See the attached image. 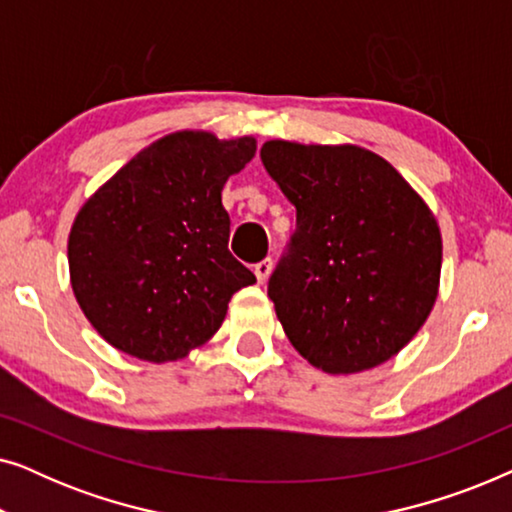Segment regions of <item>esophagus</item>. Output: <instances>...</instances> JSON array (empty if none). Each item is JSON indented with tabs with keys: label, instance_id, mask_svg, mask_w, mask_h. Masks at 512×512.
<instances>
[{
	"label": "esophagus",
	"instance_id": "34e87169",
	"mask_svg": "<svg viewBox=\"0 0 512 512\" xmlns=\"http://www.w3.org/2000/svg\"><path fill=\"white\" fill-rule=\"evenodd\" d=\"M254 272H256V279L258 282H265V279L270 277V272H272V258H263L261 263H256L254 265Z\"/></svg>",
	"mask_w": 512,
	"mask_h": 512
}]
</instances>
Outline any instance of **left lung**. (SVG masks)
<instances>
[{"label":"left lung","instance_id":"obj_1","mask_svg":"<svg viewBox=\"0 0 512 512\" xmlns=\"http://www.w3.org/2000/svg\"><path fill=\"white\" fill-rule=\"evenodd\" d=\"M261 160L296 207V230L268 279L286 338L331 375L389 361L438 296L443 242L431 209L361 146L272 139Z\"/></svg>","mask_w":512,"mask_h":512}]
</instances>
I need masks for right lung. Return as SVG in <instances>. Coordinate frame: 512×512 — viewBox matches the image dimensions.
<instances>
[{"label":"right lung","mask_w":512,"mask_h":512,"mask_svg":"<svg viewBox=\"0 0 512 512\" xmlns=\"http://www.w3.org/2000/svg\"><path fill=\"white\" fill-rule=\"evenodd\" d=\"M256 139L174 132L123 165L76 214L67 256L83 314L137 359L177 361L256 282L228 251L221 191L254 158Z\"/></svg>","instance_id":"obj_1"}]
</instances>
